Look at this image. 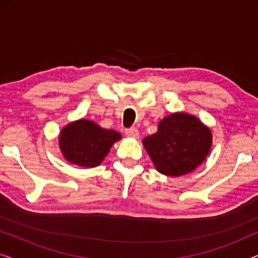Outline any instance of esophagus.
<instances>
[{"label": "esophagus", "instance_id": "34e87169", "mask_svg": "<svg viewBox=\"0 0 258 258\" xmlns=\"http://www.w3.org/2000/svg\"><path fill=\"white\" fill-rule=\"evenodd\" d=\"M125 135L128 137H133V139H137L139 137V130L136 128H129V129H125Z\"/></svg>", "mask_w": 258, "mask_h": 258}]
</instances>
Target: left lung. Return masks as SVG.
Listing matches in <instances>:
<instances>
[{
  "label": "left lung",
  "mask_w": 258,
  "mask_h": 258,
  "mask_svg": "<svg viewBox=\"0 0 258 258\" xmlns=\"http://www.w3.org/2000/svg\"><path fill=\"white\" fill-rule=\"evenodd\" d=\"M210 130L188 114H172L162 119L154 135L143 146L161 174L181 176L192 171L208 156L211 147Z\"/></svg>",
  "instance_id": "left-lung-1"
}]
</instances>
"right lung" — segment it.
Masks as SVG:
<instances>
[{
    "instance_id": "right-lung-1",
    "label": "right lung",
    "mask_w": 258,
    "mask_h": 258,
    "mask_svg": "<svg viewBox=\"0 0 258 258\" xmlns=\"http://www.w3.org/2000/svg\"><path fill=\"white\" fill-rule=\"evenodd\" d=\"M119 139L121 134L115 130L102 129L96 123L80 119L62 130L59 148L70 163L93 168L103 161L112 144Z\"/></svg>"
}]
</instances>
